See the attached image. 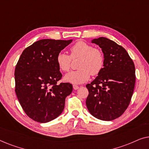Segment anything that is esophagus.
Here are the masks:
<instances>
[{
    "label": "esophagus",
    "instance_id": "1",
    "mask_svg": "<svg viewBox=\"0 0 149 149\" xmlns=\"http://www.w3.org/2000/svg\"><path fill=\"white\" fill-rule=\"evenodd\" d=\"M79 88V87L78 85H73V89H74V90H77V89H78Z\"/></svg>",
    "mask_w": 149,
    "mask_h": 149
}]
</instances>
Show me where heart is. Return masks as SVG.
<instances>
[{"instance_id": "heart-1", "label": "heart", "mask_w": 149, "mask_h": 149, "mask_svg": "<svg viewBox=\"0 0 149 149\" xmlns=\"http://www.w3.org/2000/svg\"><path fill=\"white\" fill-rule=\"evenodd\" d=\"M70 56L60 52L56 56L58 68L62 72L70 70L71 58H81L78 64L79 70L71 71L64 77V80L73 84H81L89 80L90 75L95 76L102 70L104 58L102 52L93 48L90 44L80 40L70 48Z\"/></svg>"}]
</instances>
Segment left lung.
Here are the masks:
<instances>
[{
  "mask_svg": "<svg viewBox=\"0 0 149 149\" xmlns=\"http://www.w3.org/2000/svg\"><path fill=\"white\" fill-rule=\"evenodd\" d=\"M91 42L102 49L104 64L98 76L86 85V105L94 117L112 121L130 104L135 86V66L125 49L113 40L100 37Z\"/></svg>",
  "mask_w": 149,
  "mask_h": 149,
  "instance_id": "obj_1",
  "label": "left lung"
}]
</instances>
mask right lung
<instances>
[{
  "label": "right lung",
  "mask_w": 149,
  "mask_h": 149,
  "mask_svg": "<svg viewBox=\"0 0 149 149\" xmlns=\"http://www.w3.org/2000/svg\"><path fill=\"white\" fill-rule=\"evenodd\" d=\"M72 40L41 39L23 51L15 69V93L30 118L47 123L62 113L65 99L72 91L62 78L56 56Z\"/></svg>",
  "instance_id": "right-lung-1"
}]
</instances>
